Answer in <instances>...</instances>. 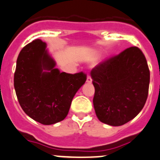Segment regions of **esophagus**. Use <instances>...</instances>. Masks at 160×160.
Instances as JSON below:
<instances>
[{"label": "esophagus", "instance_id": "34e87169", "mask_svg": "<svg viewBox=\"0 0 160 160\" xmlns=\"http://www.w3.org/2000/svg\"><path fill=\"white\" fill-rule=\"evenodd\" d=\"M92 82V79H91V77H90V76H89L88 75V77H87V83H90Z\"/></svg>", "mask_w": 160, "mask_h": 160}]
</instances>
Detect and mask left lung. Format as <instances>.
<instances>
[{"label":"left lung","instance_id":"left-lung-1","mask_svg":"<svg viewBox=\"0 0 160 160\" xmlns=\"http://www.w3.org/2000/svg\"><path fill=\"white\" fill-rule=\"evenodd\" d=\"M95 88L93 107L98 118L120 126L136 117L149 93L150 72L138 47H130L95 67L90 72Z\"/></svg>","mask_w":160,"mask_h":160}]
</instances>
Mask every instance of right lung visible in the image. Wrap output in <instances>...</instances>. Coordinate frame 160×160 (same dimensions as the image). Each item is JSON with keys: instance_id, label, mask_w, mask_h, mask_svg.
Returning <instances> with one entry per match:
<instances>
[{"instance_id": "right-lung-1", "label": "right lung", "mask_w": 160, "mask_h": 160, "mask_svg": "<svg viewBox=\"0 0 160 160\" xmlns=\"http://www.w3.org/2000/svg\"><path fill=\"white\" fill-rule=\"evenodd\" d=\"M46 42L35 39L21 50L14 86L22 110L42 125H52L68 114L71 102L84 84L83 72L70 74L56 68Z\"/></svg>"}]
</instances>
